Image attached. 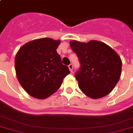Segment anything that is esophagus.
I'll return each instance as SVG.
<instances>
[{"mask_svg": "<svg viewBox=\"0 0 133 133\" xmlns=\"http://www.w3.org/2000/svg\"><path fill=\"white\" fill-rule=\"evenodd\" d=\"M68 68L70 69V71H72V70H73V65H72L71 63H70V65H68Z\"/></svg>", "mask_w": 133, "mask_h": 133, "instance_id": "1", "label": "esophagus"}]
</instances>
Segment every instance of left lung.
I'll return each instance as SVG.
<instances>
[{"label": "left lung", "mask_w": 133, "mask_h": 133, "mask_svg": "<svg viewBox=\"0 0 133 133\" xmlns=\"http://www.w3.org/2000/svg\"><path fill=\"white\" fill-rule=\"evenodd\" d=\"M70 43L80 63L75 74L79 89L93 99L108 95L121 77L122 61L119 55L100 41L86 43L71 41Z\"/></svg>", "instance_id": "left-lung-1"}]
</instances>
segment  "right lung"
I'll use <instances>...</instances> for the list:
<instances>
[{"instance_id":"add662e5","label":"right lung","mask_w":133,"mask_h":133,"mask_svg":"<svg viewBox=\"0 0 133 133\" xmlns=\"http://www.w3.org/2000/svg\"><path fill=\"white\" fill-rule=\"evenodd\" d=\"M59 43L60 41L42 38L27 43L17 52L15 60L17 79L31 96L49 97L70 73L56 51Z\"/></svg>"}]
</instances>
